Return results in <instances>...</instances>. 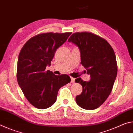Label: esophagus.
<instances>
[{
    "label": "esophagus",
    "mask_w": 133,
    "mask_h": 133,
    "mask_svg": "<svg viewBox=\"0 0 133 133\" xmlns=\"http://www.w3.org/2000/svg\"><path fill=\"white\" fill-rule=\"evenodd\" d=\"M70 78H71V82L73 83H75V78H73V77H71Z\"/></svg>",
    "instance_id": "34e87169"
}]
</instances>
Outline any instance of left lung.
Returning a JSON list of instances; mask_svg holds the SVG:
<instances>
[{"instance_id":"obj_1","label":"left lung","mask_w":133,"mask_h":133,"mask_svg":"<svg viewBox=\"0 0 133 133\" xmlns=\"http://www.w3.org/2000/svg\"><path fill=\"white\" fill-rule=\"evenodd\" d=\"M69 42L80 50L81 64L90 76L85 82L75 80L82 85L83 91L76 97V103L85 110H94L104 103L111 92L117 73L116 57L106 40L90 32H77L71 35Z\"/></svg>"}]
</instances>
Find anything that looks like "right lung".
<instances>
[{"label":"right lung","instance_id":"right-lung-1","mask_svg":"<svg viewBox=\"0 0 133 133\" xmlns=\"http://www.w3.org/2000/svg\"><path fill=\"white\" fill-rule=\"evenodd\" d=\"M71 33H46L30 38L18 57L17 80L27 100L39 109L51 107L56 102L60 87L70 82L67 75L56 76L46 71L56 50Z\"/></svg>","mask_w":133,"mask_h":133}]
</instances>
